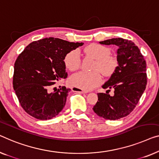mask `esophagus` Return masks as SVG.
Listing matches in <instances>:
<instances>
[{
    "label": "esophagus",
    "mask_w": 159,
    "mask_h": 159,
    "mask_svg": "<svg viewBox=\"0 0 159 159\" xmlns=\"http://www.w3.org/2000/svg\"><path fill=\"white\" fill-rule=\"evenodd\" d=\"M72 90L73 92H75V93H82V94H85L87 93V92L83 90V89H79V88H77V87H72Z\"/></svg>",
    "instance_id": "obj_1"
}]
</instances>
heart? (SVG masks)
Wrapping results in <instances>:
<instances>
[{
	"instance_id": "b5f03b06",
	"label": "heart",
	"mask_w": 159,
	"mask_h": 159,
	"mask_svg": "<svg viewBox=\"0 0 159 159\" xmlns=\"http://www.w3.org/2000/svg\"><path fill=\"white\" fill-rule=\"evenodd\" d=\"M85 54L96 59L94 70H100L105 76L113 74L118 66L116 57L110 55V50L104 46L92 43L84 48ZM66 67L70 71L78 70L81 64V59L77 50H72L66 54L64 59ZM70 82L72 86L77 88L89 90L98 86L102 82V76L98 71L77 72L71 76Z\"/></svg>"
}]
</instances>
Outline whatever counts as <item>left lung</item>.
Masks as SVG:
<instances>
[{"mask_svg": "<svg viewBox=\"0 0 159 159\" xmlns=\"http://www.w3.org/2000/svg\"><path fill=\"white\" fill-rule=\"evenodd\" d=\"M100 44L118 47V66L103 89H113L114 95L98 93L93 110L98 116L116 120L129 115L136 106L147 84L146 63L137 46L132 41L113 38L100 41Z\"/></svg>", "mask_w": 159, "mask_h": 159, "instance_id": "8db88e82", "label": "left lung"}]
</instances>
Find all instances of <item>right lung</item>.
I'll list each match as a JSON object with an SVG mask.
<instances>
[{"instance_id":"obj_1","label":"right lung","mask_w":159,"mask_h":159,"mask_svg":"<svg viewBox=\"0 0 159 159\" xmlns=\"http://www.w3.org/2000/svg\"><path fill=\"white\" fill-rule=\"evenodd\" d=\"M84 43L45 38L29 43L14 64L13 86L21 107L36 119L50 120L64 107L70 89L50 93L51 85L66 78L64 57Z\"/></svg>"}]
</instances>
